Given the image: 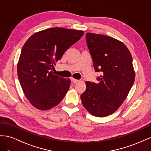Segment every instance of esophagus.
<instances>
[{
  "mask_svg": "<svg viewBox=\"0 0 151 151\" xmlns=\"http://www.w3.org/2000/svg\"><path fill=\"white\" fill-rule=\"evenodd\" d=\"M71 81L73 83H78L79 81L77 80V79H76L74 78H71Z\"/></svg>",
  "mask_w": 151,
  "mask_h": 151,
  "instance_id": "obj_1",
  "label": "esophagus"
}]
</instances>
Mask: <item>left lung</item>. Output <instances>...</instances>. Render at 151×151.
Wrapping results in <instances>:
<instances>
[{"label":"left lung","instance_id":"left-lung-1","mask_svg":"<svg viewBox=\"0 0 151 151\" xmlns=\"http://www.w3.org/2000/svg\"><path fill=\"white\" fill-rule=\"evenodd\" d=\"M86 37L94 70L102 75L98 84L86 82L81 101L91 115L106 116L120 108L134 84L132 57L125 45L115 38L91 33Z\"/></svg>","mask_w":151,"mask_h":151}]
</instances>
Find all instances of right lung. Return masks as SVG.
<instances>
[{
    "mask_svg": "<svg viewBox=\"0 0 151 151\" xmlns=\"http://www.w3.org/2000/svg\"><path fill=\"white\" fill-rule=\"evenodd\" d=\"M83 35L80 30L52 28L35 33L23 45L17 66L18 79L26 98L36 108L47 110L64 98L70 80L54 75L52 69Z\"/></svg>",
    "mask_w": 151,
    "mask_h": 151,
    "instance_id": "obj_1",
    "label": "right lung"
}]
</instances>
